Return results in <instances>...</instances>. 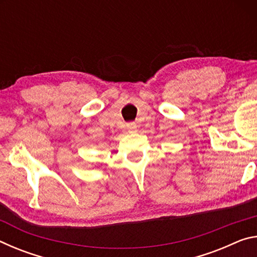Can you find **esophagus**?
I'll return each instance as SVG.
<instances>
[{
    "mask_svg": "<svg viewBox=\"0 0 257 257\" xmlns=\"http://www.w3.org/2000/svg\"><path fill=\"white\" fill-rule=\"evenodd\" d=\"M136 128H137V124L135 123V122L127 123V129L129 130V132H135V130H136Z\"/></svg>",
    "mask_w": 257,
    "mask_h": 257,
    "instance_id": "esophagus-1",
    "label": "esophagus"
}]
</instances>
